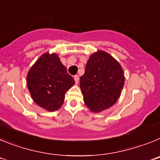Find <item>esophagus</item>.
<instances>
[{"mask_svg": "<svg viewBox=\"0 0 160 160\" xmlns=\"http://www.w3.org/2000/svg\"><path fill=\"white\" fill-rule=\"evenodd\" d=\"M73 78H74L75 83H78V82H79V76L78 75H74Z\"/></svg>", "mask_w": 160, "mask_h": 160, "instance_id": "1", "label": "esophagus"}]
</instances>
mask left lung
<instances>
[{
	"label": "left lung",
	"instance_id": "8db88e82",
	"mask_svg": "<svg viewBox=\"0 0 160 160\" xmlns=\"http://www.w3.org/2000/svg\"><path fill=\"white\" fill-rule=\"evenodd\" d=\"M123 70L113 57L98 51L90 57L80 78L85 104L93 112H100L116 102L124 85Z\"/></svg>",
	"mask_w": 160,
	"mask_h": 160
}]
</instances>
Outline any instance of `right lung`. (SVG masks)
<instances>
[{
	"label": "right lung",
	"mask_w": 160,
	"mask_h": 160,
	"mask_svg": "<svg viewBox=\"0 0 160 160\" xmlns=\"http://www.w3.org/2000/svg\"><path fill=\"white\" fill-rule=\"evenodd\" d=\"M74 84V79L55 53L41 56L27 75V87L32 99L49 111L60 108L65 94Z\"/></svg>",
	"instance_id": "right-lung-1"
}]
</instances>
